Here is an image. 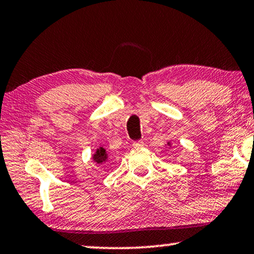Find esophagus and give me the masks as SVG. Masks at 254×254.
Here are the masks:
<instances>
[{
  "instance_id": "esophagus-1",
  "label": "esophagus",
  "mask_w": 254,
  "mask_h": 254,
  "mask_svg": "<svg viewBox=\"0 0 254 254\" xmlns=\"http://www.w3.org/2000/svg\"><path fill=\"white\" fill-rule=\"evenodd\" d=\"M143 145H144V143H143V141H141V139H139V141H135V142L133 143V146H134L135 149L142 148Z\"/></svg>"
}]
</instances>
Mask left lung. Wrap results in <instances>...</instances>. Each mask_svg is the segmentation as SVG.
<instances>
[{"mask_svg": "<svg viewBox=\"0 0 254 254\" xmlns=\"http://www.w3.org/2000/svg\"><path fill=\"white\" fill-rule=\"evenodd\" d=\"M167 145H171V143H167Z\"/></svg>", "mask_w": 254, "mask_h": 254, "instance_id": "left-lung-1", "label": "left lung"}]
</instances>
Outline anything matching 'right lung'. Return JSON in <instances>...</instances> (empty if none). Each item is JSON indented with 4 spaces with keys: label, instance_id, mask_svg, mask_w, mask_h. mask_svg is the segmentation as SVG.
Wrapping results in <instances>:
<instances>
[{
    "label": "right lung",
    "instance_id": "1",
    "mask_svg": "<svg viewBox=\"0 0 254 254\" xmlns=\"http://www.w3.org/2000/svg\"><path fill=\"white\" fill-rule=\"evenodd\" d=\"M93 159L96 164H103L108 161V153H106V150L104 148H101L96 150V152L93 156Z\"/></svg>",
    "mask_w": 254,
    "mask_h": 254
}]
</instances>
